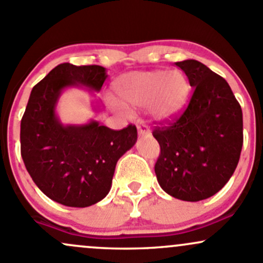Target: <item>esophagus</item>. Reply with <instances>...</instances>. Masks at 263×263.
Masks as SVG:
<instances>
[{
  "label": "esophagus",
  "mask_w": 263,
  "mask_h": 263,
  "mask_svg": "<svg viewBox=\"0 0 263 263\" xmlns=\"http://www.w3.org/2000/svg\"><path fill=\"white\" fill-rule=\"evenodd\" d=\"M137 131H138V135H140V136H149V135H151V131H149L148 127H147L146 125H143V123L137 125Z\"/></svg>",
  "instance_id": "esophagus-1"
}]
</instances>
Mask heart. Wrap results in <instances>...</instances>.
Masks as SVG:
<instances>
[{
    "label": "heart",
    "mask_w": 263,
    "mask_h": 263,
    "mask_svg": "<svg viewBox=\"0 0 263 263\" xmlns=\"http://www.w3.org/2000/svg\"><path fill=\"white\" fill-rule=\"evenodd\" d=\"M116 93L128 107H147L155 120L166 121L182 109L190 95V83L180 71L131 72L118 80ZM121 114L125 107L118 106Z\"/></svg>",
    "instance_id": "b5f03b06"
}]
</instances>
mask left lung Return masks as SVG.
<instances>
[{
	"mask_svg": "<svg viewBox=\"0 0 263 263\" xmlns=\"http://www.w3.org/2000/svg\"><path fill=\"white\" fill-rule=\"evenodd\" d=\"M175 65L186 73L193 95L174 123L154 131L161 147L155 172L170 196L197 202L220 191L237 167L242 109L227 81L203 63L184 60Z\"/></svg>",
	"mask_w": 263,
	"mask_h": 263,
	"instance_id": "obj_1",
	"label": "left lung"
}]
</instances>
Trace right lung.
Instances as JSON below:
<instances>
[{
	"label": "right lung",
	"mask_w": 263,
	"mask_h": 263,
	"mask_svg": "<svg viewBox=\"0 0 263 263\" xmlns=\"http://www.w3.org/2000/svg\"><path fill=\"white\" fill-rule=\"evenodd\" d=\"M107 79L102 66L61 63L32 88L21 121V155L33 182L51 200L88 207L107 196L117 161L137 141L136 126L120 131L91 120L65 125L57 103L65 89L99 92ZM95 111H101L99 101Z\"/></svg>",
	"instance_id": "obj_1"
}]
</instances>
